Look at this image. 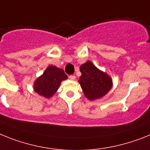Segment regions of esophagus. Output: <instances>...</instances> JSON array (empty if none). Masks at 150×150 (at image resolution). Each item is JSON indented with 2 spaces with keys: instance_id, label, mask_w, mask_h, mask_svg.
<instances>
[{
  "instance_id": "esophagus-1",
  "label": "esophagus",
  "mask_w": 150,
  "mask_h": 150,
  "mask_svg": "<svg viewBox=\"0 0 150 150\" xmlns=\"http://www.w3.org/2000/svg\"><path fill=\"white\" fill-rule=\"evenodd\" d=\"M69 79H70V80H75V78H76V77H75V75H69Z\"/></svg>"
}]
</instances>
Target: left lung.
<instances>
[{"label": "left lung", "mask_w": 150, "mask_h": 150, "mask_svg": "<svg viewBox=\"0 0 150 150\" xmlns=\"http://www.w3.org/2000/svg\"><path fill=\"white\" fill-rule=\"evenodd\" d=\"M81 75L79 79L85 97L89 100L100 98L107 94L112 87L110 76L97 69L90 61L81 65Z\"/></svg>", "instance_id": "8db88e82"}]
</instances>
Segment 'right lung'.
<instances>
[{"label": "right lung", "mask_w": 150, "mask_h": 150, "mask_svg": "<svg viewBox=\"0 0 150 150\" xmlns=\"http://www.w3.org/2000/svg\"><path fill=\"white\" fill-rule=\"evenodd\" d=\"M67 75L63 69L50 65L46 69L34 83V91L46 98H50L56 92L61 81L67 79Z\"/></svg>", "instance_id": "right-lung-1"}]
</instances>
